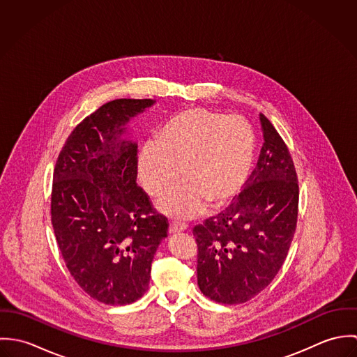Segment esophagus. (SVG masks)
<instances>
[{"label": "esophagus", "mask_w": 357, "mask_h": 357, "mask_svg": "<svg viewBox=\"0 0 357 357\" xmlns=\"http://www.w3.org/2000/svg\"><path fill=\"white\" fill-rule=\"evenodd\" d=\"M185 229H187V225L184 222H178V221H173L169 227L170 234H178V232H183Z\"/></svg>", "instance_id": "obj_1"}]
</instances>
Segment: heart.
<instances>
[{"mask_svg": "<svg viewBox=\"0 0 357 357\" xmlns=\"http://www.w3.org/2000/svg\"><path fill=\"white\" fill-rule=\"evenodd\" d=\"M255 158V133L241 116L206 108H188L167 118L155 143L143 146L137 159L142 187L151 197L170 190L156 207L177 218H194L208 204L222 207L245 188Z\"/></svg>", "mask_w": 357, "mask_h": 357, "instance_id": "1", "label": "heart"}]
</instances>
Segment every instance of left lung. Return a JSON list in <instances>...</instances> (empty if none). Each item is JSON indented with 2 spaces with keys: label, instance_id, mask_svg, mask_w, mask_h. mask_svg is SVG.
<instances>
[{
  "label": "left lung",
  "instance_id": "obj_1",
  "mask_svg": "<svg viewBox=\"0 0 357 357\" xmlns=\"http://www.w3.org/2000/svg\"><path fill=\"white\" fill-rule=\"evenodd\" d=\"M264 144L245 190L194 228L198 286L220 304H242L262 291L282 268L298 215V183L290 153L259 114Z\"/></svg>",
  "mask_w": 357,
  "mask_h": 357
}]
</instances>
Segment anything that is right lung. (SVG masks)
<instances>
[{
  "instance_id": "right-lung-1",
  "label": "right lung",
  "mask_w": 357,
  "mask_h": 357,
  "mask_svg": "<svg viewBox=\"0 0 357 357\" xmlns=\"http://www.w3.org/2000/svg\"><path fill=\"white\" fill-rule=\"evenodd\" d=\"M151 99H118L86 116L59 153L52 187V225L63 259L93 300L126 305L149 290L151 262L167 236L137 187V143L129 122Z\"/></svg>"
}]
</instances>
